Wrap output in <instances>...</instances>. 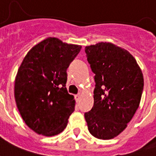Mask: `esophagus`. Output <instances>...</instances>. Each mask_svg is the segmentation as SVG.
Here are the masks:
<instances>
[{
  "instance_id": "obj_1",
  "label": "esophagus",
  "mask_w": 156,
  "mask_h": 156,
  "mask_svg": "<svg viewBox=\"0 0 156 156\" xmlns=\"http://www.w3.org/2000/svg\"><path fill=\"white\" fill-rule=\"evenodd\" d=\"M74 98H75V100H76V102L78 103V101H79V100H80V98H81V95H80V94H78V95H76L75 96H74Z\"/></svg>"
}]
</instances>
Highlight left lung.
<instances>
[{
	"instance_id": "1",
	"label": "left lung",
	"mask_w": 156,
	"mask_h": 156,
	"mask_svg": "<svg viewBox=\"0 0 156 156\" xmlns=\"http://www.w3.org/2000/svg\"><path fill=\"white\" fill-rule=\"evenodd\" d=\"M85 52L95 74L94 105L84 115L88 129L99 139H112L127 127L138 108L143 73L127 50L112 43L87 46Z\"/></svg>"
}]
</instances>
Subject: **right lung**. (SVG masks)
Segmentation results:
<instances>
[{"label":"right lung","mask_w":156,"mask_h":156,"mask_svg":"<svg viewBox=\"0 0 156 156\" xmlns=\"http://www.w3.org/2000/svg\"><path fill=\"white\" fill-rule=\"evenodd\" d=\"M81 48L49 37L23 59L16 75L14 97L23 121L38 134L50 137L66 129L75 106L66 87V70Z\"/></svg>","instance_id":"right-lung-1"}]
</instances>
